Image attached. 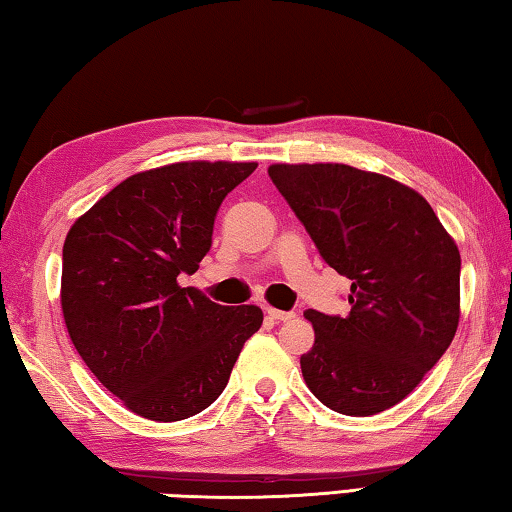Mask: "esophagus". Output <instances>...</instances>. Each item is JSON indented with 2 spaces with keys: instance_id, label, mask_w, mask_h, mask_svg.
Returning <instances> with one entry per match:
<instances>
[{
  "instance_id": "34e87169",
  "label": "esophagus",
  "mask_w": 512,
  "mask_h": 512,
  "mask_svg": "<svg viewBox=\"0 0 512 512\" xmlns=\"http://www.w3.org/2000/svg\"><path fill=\"white\" fill-rule=\"evenodd\" d=\"M266 314H268V318L275 320V323H284V320L296 318V311H282V309H273V307H268Z\"/></svg>"
}]
</instances>
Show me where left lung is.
<instances>
[{"instance_id": "obj_1", "label": "left lung", "mask_w": 512, "mask_h": 512, "mask_svg": "<svg viewBox=\"0 0 512 512\" xmlns=\"http://www.w3.org/2000/svg\"><path fill=\"white\" fill-rule=\"evenodd\" d=\"M273 185L320 257L350 277L348 316L307 309L309 391L343 415L402 402L436 366L461 318V253L431 205L397 180L350 164H271Z\"/></svg>"}]
</instances>
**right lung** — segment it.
I'll use <instances>...</instances> for the list:
<instances>
[{"label":"right lung","instance_id":"add662e5","mask_svg":"<svg viewBox=\"0 0 512 512\" xmlns=\"http://www.w3.org/2000/svg\"><path fill=\"white\" fill-rule=\"evenodd\" d=\"M255 169L192 160L133 173L67 232L60 307L69 339L92 375L146 420L207 409L262 327L259 307H223L178 284L210 250L223 198Z\"/></svg>","mask_w":512,"mask_h":512}]
</instances>
